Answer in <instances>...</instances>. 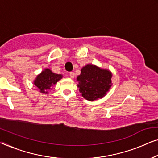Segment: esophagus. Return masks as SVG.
Instances as JSON below:
<instances>
[{
    "label": "esophagus",
    "mask_w": 158,
    "mask_h": 158,
    "mask_svg": "<svg viewBox=\"0 0 158 158\" xmlns=\"http://www.w3.org/2000/svg\"><path fill=\"white\" fill-rule=\"evenodd\" d=\"M69 76H70L71 78L73 79V78H74V73L73 72H70V73H69Z\"/></svg>",
    "instance_id": "34e87169"
}]
</instances>
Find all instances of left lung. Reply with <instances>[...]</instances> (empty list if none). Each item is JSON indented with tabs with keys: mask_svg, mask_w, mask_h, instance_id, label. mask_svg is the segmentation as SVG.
Masks as SVG:
<instances>
[{
	"mask_svg": "<svg viewBox=\"0 0 158 158\" xmlns=\"http://www.w3.org/2000/svg\"><path fill=\"white\" fill-rule=\"evenodd\" d=\"M112 74L110 71L87 64L81 69L77 77L79 92L84 99L94 101L106 94L112 86Z\"/></svg>",
	"mask_w": 158,
	"mask_h": 158,
	"instance_id": "left-lung-1",
	"label": "left lung"
}]
</instances>
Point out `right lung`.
Returning <instances> with one entry per match:
<instances>
[{"mask_svg": "<svg viewBox=\"0 0 158 158\" xmlns=\"http://www.w3.org/2000/svg\"><path fill=\"white\" fill-rule=\"evenodd\" d=\"M62 78L61 74H57L52 72L49 69H45L42 71L34 80L35 86L39 89L41 93L47 94L52 89V86L56 84Z\"/></svg>", "mask_w": 158, "mask_h": 158, "instance_id": "1", "label": "right lung"}]
</instances>
